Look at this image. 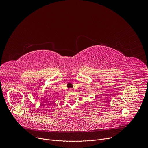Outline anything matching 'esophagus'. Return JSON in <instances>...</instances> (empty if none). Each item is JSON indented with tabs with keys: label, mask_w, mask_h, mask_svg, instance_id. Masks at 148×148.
<instances>
[{
	"label": "esophagus",
	"mask_w": 148,
	"mask_h": 148,
	"mask_svg": "<svg viewBox=\"0 0 148 148\" xmlns=\"http://www.w3.org/2000/svg\"><path fill=\"white\" fill-rule=\"evenodd\" d=\"M69 92H73V89H71V88H70V89H69Z\"/></svg>",
	"instance_id": "obj_1"
}]
</instances>
